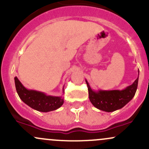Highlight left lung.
I'll return each instance as SVG.
<instances>
[{"label":"left lung","mask_w":149,"mask_h":149,"mask_svg":"<svg viewBox=\"0 0 149 149\" xmlns=\"http://www.w3.org/2000/svg\"><path fill=\"white\" fill-rule=\"evenodd\" d=\"M139 74V71H138ZM139 76L130 86L122 90H97L95 91L86 79L88 88L89 100L95 107L104 112H111L125 106L134 96L138 86Z\"/></svg>","instance_id":"8db88e82"}]
</instances>
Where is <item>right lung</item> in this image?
Returning <instances> with one entry per match:
<instances>
[{
    "label": "right lung",
    "instance_id": "right-lung-1",
    "mask_svg": "<svg viewBox=\"0 0 149 149\" xmlns=\"http://www.w3.org/2000/svg\"><path fill=\"white\" fill-rule=\"evenodd\" d=\"M16 91L19 98L31 108L42 112L56 110L63 104L62 96L48 95L45 93L26 88L17 77H15ZM64 93V86L63 87Z\"/></svg>",
    "mask_w": 149,
    "mask_h": 149
}]
</instances>
